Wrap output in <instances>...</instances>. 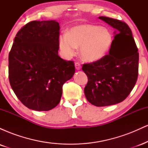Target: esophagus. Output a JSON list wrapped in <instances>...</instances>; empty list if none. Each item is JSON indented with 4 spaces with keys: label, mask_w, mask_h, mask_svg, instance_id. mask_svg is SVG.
<instances>
[{
    "label": "esophagus",
    "mask_w": 148,
    "mask_h": 148,
    "mask_svg": "<svg viewBox=\"0 0 148 148\" xmlns=\"http://www.w3.org/2000/svg\"><path fill=\"white\" fill-rule=\"evenodd\" d=\"M75 67H76V69H77V70H79V69H81V64H80L79 62H75Z\"/></svg>",
    "instance_id": "1"
}]
</instances>
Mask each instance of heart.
Here are the masks:
<instances>
[{"mask_svg": "<svg viewBox=\"0 0 148 148\" xmlns=\"http://www.w3.org/2000/svg\"><path fill=\"white\" fill-rule=\"evenodd\" d=\"M113 43V35L109 30L96 25L84 24L71 28L59 38V45L67 56H72L80 47L84 60L94 62L108 53Z\"/></svg>", "mask_w": 148, "mask_h": 148, "instance_id": "1", "label": "heart"}]
</instances>
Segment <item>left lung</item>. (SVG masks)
I'll return each instance as SVG.
<instances>
[{"label": "left lung", "instance_id": "obj_1", "mask_svg": "<svg viewBox=\"0 0 148 148\" xmlns=\"http://www.w3.org/2000/svg\"><path fill=\"white\" fill-rule=\"evenodd\" d=\"M99 18L115 29L109 53L95 62L83 64L88 76L86 99L96 106H111L130 94L138 74V48L132 30L125 22L106 16Z\"/></svg>", "mask_w": 148, "mask_h": 148}]
</instances>
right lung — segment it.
Instances as JSON below:
<instances>
[{"label": "right lung", "mask_w": 148, "mask_h": 148, "mask_svg": "<svg viewBox=\"0 0 148 148\" xmlns=\"http://www.w3.org/2000/svg\"><path fill=\"white\" fill-rule=\"evenodd\" d=\"M56 20L33 21L18 30L9 53L10 84L24 106L49 111L60 101L62 86L75 72L73 61L58 56Z\"/></svg>", "instance_id": "add662e5"}]
</instances>
